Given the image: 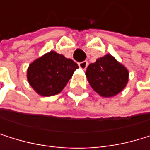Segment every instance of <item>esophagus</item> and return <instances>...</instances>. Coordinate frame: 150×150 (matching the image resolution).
<instances>
[{
  "mask_svg": "<svg viewBox=\"0 0 150 150\" xmlns=\"http://www.w3.org/2000/svg\"><path fill=\"white\" fill-rule=\"evenodd\" d=\"M78 66L82 68V69H86V67H88V62L87 61H83L78 63Z\"/></svg>",
  "mask_w": 150,
  "mask_h": 150,
  "instance_id": "esophagus-1",
  "label": "esophagus"
}]
</instances>
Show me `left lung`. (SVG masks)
Masks as SVG:
<instances>
[{"label": "left lung", "instance_id": "left-lung-1", "mask_svg": "<svg viewBox=\"0 0 150 150\" xmlns=\"http://www.w3.org/2000/svg\"><path fill=\"white\" fill-rule=\"evenodd\" d=\"M85 74L92 88L103 97H112L122 92L129 79L128 70L111 55L90 64Z\"/></svg>", "mask_w": 150, "mask_h": 150}]
</instances>
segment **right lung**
Here are the masks:
<instances>
[{
	"label": "right lung",
	"mask_w": 150,
	"mask_h": 150,
	"mask_svg": "<svg viewBox=\"0 0 150 150\" xmlns=\"http://www.w3.org/2000/svg\"><path fill=\"white\" fill-rule=\"evenodd\" d=\"M76 68L77 64L72 59L51 51L31 63L27 77L38 94L52 96L64 89Z\"/></svg>",
	"instance_id": "1"
}]
</instances>
